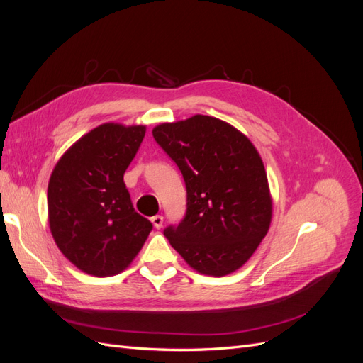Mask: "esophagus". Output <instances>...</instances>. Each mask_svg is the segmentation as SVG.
<instances>
[{"mask_svg":"<svg viewBox=\"0 0 363 363\" xmlns=\"http://www.w3.org/2000/svg\"><path fill=\"white\" fill-rule=\"evenodd\" d=\"M151 223H152V225H155L156 228H160V227L163 225V216H162V215L152 216V218H151Z\"/></svg>","mask_w":363,"mask_h":363,"instance_id":"esophagus-1","label":"esophagus"}]
</instances>
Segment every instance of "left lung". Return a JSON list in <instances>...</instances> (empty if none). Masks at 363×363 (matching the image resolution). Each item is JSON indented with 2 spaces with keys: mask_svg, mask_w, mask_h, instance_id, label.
I'll return each instance as SVG.
<instances>
[{
  "mask_svg": "<svg viewBox=\"0 0 363 363\" xmlns=\"http://www.w3.org/2000/svg\"><path fill=\"white\" fill-rule=\"evenodd\" d=\"M152 136L186 184L184 218L163 235L206 276L239 269L271 224L272 201L257 150L239 130L206 115L160 124Z\"/></svg>",
  "mask_w": 363,
  "mask_h": 363,
  "instance_id": "obj_1",
  "label": "left lung"
}]
</instances>
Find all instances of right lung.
Instances as JSON below:
<instances>
[{
  "label": "right lung",
  "instance_id": "right-lung-1",
  "mask_svg": "<svg viewBox=\"0 0 363 363\" xmlns=\"http://www.w3.org/2000/svg\"><path fill=\"white\" fill-rule=\"evenodd\" d=\"M144 136V125L103 124L77 140L51 174L52 238L65 257L91 276L124 271L152 230L135 211L124 183Z\"/></svg>",
  "mask_w": 363,
  "mask_h": 363
}]
</instances>
